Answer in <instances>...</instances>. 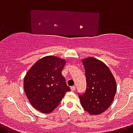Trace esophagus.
I'll return each instance as SVG.
<instances>
[{"mask_svg": "<svg viewBox=\"0 0 133 133\" xmlns=\"http://www.w3.org/2000/svg\"><path fill=\"white\" fill-rule=\"evenodd\" d=\"M76 90V87L75 86H73V87H71V91H74Z\"/></svg>", "mask_w": 133, "mask_h": 133, "instance_id": "1", "label": "esophagus"}]
</instances>
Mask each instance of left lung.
Returning <instances> with one entry per match:
<instances>
[{
	"mask_svg": "<svg viewBox=\"0 0 133 133\" xmlns=\"http://www.w3.org/2000/svg\"><path fill=\"white\" fill-rule=\"evenodd\" d=\"M85 70L87 90L79 95L82 108L91 115H99L110 106L117 86L114 76L105 63L95 57L82 59Z\"/></svg>",
	"mask_w": 133,
	"mask_h": 133,
	"instance_id": "1",
	"label": "left lung"
}]
</instances>
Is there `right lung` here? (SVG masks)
Masks as SVG:
<instances>
[{"label": "right lung", "instance_id": "right-lung-1", "mask_svg": "<svg viewBox=\"0 0 133 133\" xmlns=\"http://www.w3.org/2000/svg\"><path fill=\"white\" fill-rule=\"evenodd\" d=\"M66 63L64 59L53 55L41 58L28 71L23 89L33 108L49 114L58 106L65 92L70 91L61 71Z\"/></svg>", "mask_w": 133, "mask_h": 133}]
</instances>
